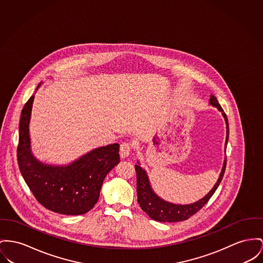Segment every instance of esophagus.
I'll use <instances>...</instances> for the list:
<instances>
[{
  "instance_id": "obj_1",
  "label": "esophagus",
  "mask_w": 263,
  "mask_h": 263,
  "mask_svg": "<svg viewBox=\"0 0 263 263\" xmlns=\"http://www.w3.org/2000/svg\"><path fill=\"white\" fill-rule=\"evenodd\" d=\"M130 151H132V144L129 142H125L124 141V142L121 144V152H120V154H121L122 158H124L128 157L129 154H130Z\"/></svg>"
}]
</instances>
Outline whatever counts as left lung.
I'll use <instances>...</instances> for the list:
<instances>
[{
    "label": "left lung",
    "instance_id": "left-lung-1",
    "mask_svg": "<svg viewBox=\"0 0 263 263\" xmlns=\"http://www.w3.org/2000/svg\"><path fill=\"white\" fill-rule=\"evenodd\" d=\"M210 104L213 106H216L219 111L222 112V116L227 123V140H226V148L228 144V136H229V127H228V117L223 111L222 107L218 104L216 98L214 96H210ZM227 151V149H226ZM140 164V162H139ZM136 164V173H137V193H138V202L140 203V209L143 210L151 218L157 221L161 222H176L189 219L193 214H195L199 210H201L210 200V197L217 190L219 183L222 180V177L227 167V158L224 159L223 166L221 170L220 175L217 179V182L212 187V190L208 193L204 197L199 199L198 201L191 203V204H174L161 199L153 191L148 176L145 171L139 165Z\"/></svg>",
    "mask_w": 263,
    "mask_h": 263
}]
</instances>
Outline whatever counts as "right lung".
<instances>
[{"instance_id":"right-lung-1","label":"right lung","mask_w":263,"mask_h":263,"mask_svg":"<svg viewBox=\"0 0 263 263\" xmlns=\"http://www.w3.org/2000/svg\"><path fill=\"white\" fill-rule=\"evenodd\" d=\"M34 97L24 105L20 119V172L35 199L46 209L68 215L87 213L97 203L105 176L120 162V144L92 149L65 166L39 161L31 152L29 135Z\"/></svg>"}]
</instances>
